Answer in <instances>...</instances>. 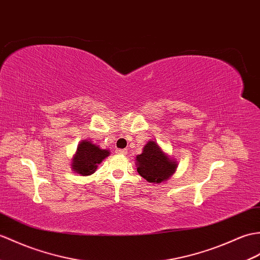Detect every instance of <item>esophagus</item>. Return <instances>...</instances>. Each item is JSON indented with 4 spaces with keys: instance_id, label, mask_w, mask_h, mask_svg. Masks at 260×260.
I'll return each mask as SVG.
<instances>
[{
    "instance_id": "1",
    "label": "esophagus",
    "mask_w": 260,
    "mask_h": 260,
    "mask_svg": "<svg viewBox=\"0 0 260 260\" xmlns=\"http://www.w3.org/2000/svg\"><path fill=\"white\" fill-rule=\"evenodd\" d=\"M115 152L117 153V154H122V155H124V154H126V149H120V148H117Z\"/></svg>"
}]
</instances>
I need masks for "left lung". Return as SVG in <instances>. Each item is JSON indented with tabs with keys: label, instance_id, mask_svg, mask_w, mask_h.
<instances>
[{
	"label": "left lung",
	"instance_id": "1",
	"mask_svg": "<svg viewBox=\"0 0 260 260\" xmlns=\"http://www.w3.org/2000/svg\"><path fill=\"white\" fill-rule=\"evenodd\" d=\"M137 172L149 183H161L167 180L176 170L177 164L161 152L155 142H148L141 155H137Z\"/></svg>",
	"mask_w": 260,
	"mask_h": 260
}]
</instances>
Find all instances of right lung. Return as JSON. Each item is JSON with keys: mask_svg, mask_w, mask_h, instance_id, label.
Segmentation results:
<instances>
[{"mask_svg": "<svg viewBox=\"0 0 260 260\" xmlns=\"http://www.w3.org/2000/svg\"><path fill=\"white\" fill-rule=\"evenodd\" d=\"M108 155H110L108 150L101 149L88 141H83L77 146V152L73 157L72 168L74 172L86 176V175L93 174L98 168V164L106 158Z\"/></svg>", "mask_w": 260, "mask_h": 260, "instance_id": "right-lung-1", "label": "right lung"}]
</instances>
